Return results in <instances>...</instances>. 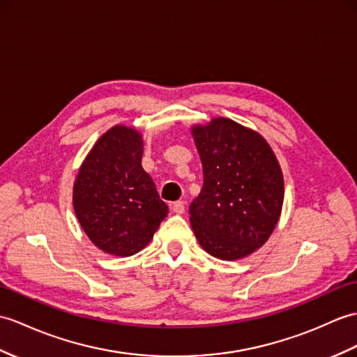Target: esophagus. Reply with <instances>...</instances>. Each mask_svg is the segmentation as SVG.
<instances>
[{
	"label": "esophagus",
	"instance_id": "34e87169",
	"mask_svg": "<svg viewBox=\"0 0 357 357\" xmlns=\"http://www.w3.org/2000/svg\"><path fill=\"white\" fill-rule=\"evenodd\" d=\"M172 210H173V213L182 214V213L185 211V205H184V202H182V201H176V202L172 204Z\"/></svg>",
	"mask_w": 357,
	"mask_h": 357
}]
</instances>
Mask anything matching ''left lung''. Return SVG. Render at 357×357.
<instances>
[{"label":"left lung","instance_id":"left-lung-1","mask_svg":"<svg viewBox=\"0 0 357 357\" xmlns=\"http://www.w3.org/2000/svg\"><path fill=\"white\" fill-rule=\"evenodd\" d=\"M204 185L190 205V223L210 255L233 261L268 242L281 216L284 178L259 132L216 117L192 126Z\"/></svg>","mask_w":357,"mask_h":357}]
</instances>
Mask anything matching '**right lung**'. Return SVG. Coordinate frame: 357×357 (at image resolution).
<instances>
[{
	"label": "right lung",
	"mask_w": 357,
	"mask_h": 357,
	"mask_svg": "<svg viewBox=\"0 0 357 357\" xmlns=\"http://www.w3.org/2000/svg\"><path fill=\"white\" fill-rule=\"evenodd\" d=\"M143 151L141 132L115 124L96 141L74 181L76 218L91 242L106 254L139 252L169 213L141 165Z\"/></svg>",
	"instance_id": "1"
}]
</instances>
